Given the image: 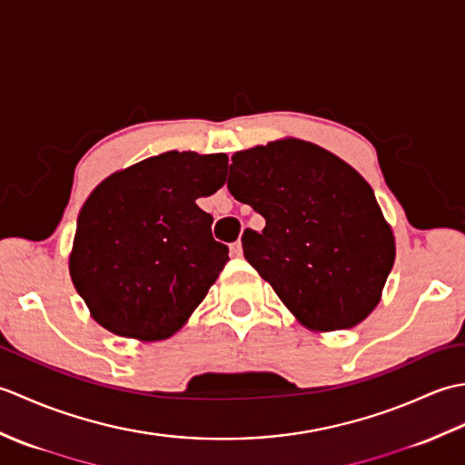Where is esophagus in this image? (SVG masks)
I'll list each match as a JSON object with an SVG mask.
<instances>
[{"instance_id": "34e87169", "label": "esophagus", "mask_w": 465, "mask_h": 465, "mask_svg": "<svg viewBox=\"0 0 465 465\" xmlns=\"http://www.w3.org/2000/svg\"><path fill=\"white\" fill-rule=\"evenodd\" d=\"M242 253H243L242 242L238 240V242H235V243H232V255H233V258H242Z\"/></svg>"}]
</instances>
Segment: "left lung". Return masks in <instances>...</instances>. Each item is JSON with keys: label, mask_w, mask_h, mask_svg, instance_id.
<instances>
[{"label": "left lung", "mask_w": 465, "mask_h": 465, "mask_svg": "<svg viewBox=\"0 0 465 465\" xmlns=\"http://www.w3.org/2000/svg\"><path fill=\"white\" fill-rule=\"evenodd\" d=\"M227 190L263 215L243 255L313 331L348 330L380 303L396 242L373 190L323 147L293 140L233 153Z\"/></svg>", "instance_id": "8db88e82"}]
</instances>
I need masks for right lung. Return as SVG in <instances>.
<instances>
[{"label": "right lung", "mask_w": 465, "mask_h": 465, "mask_svg": "<svg viewBox=\"0 0 465 465\" xmlns=\"http://www.w3.org/2000/svg\"><path fill=\"white\" fill-rule=\"evenodd\" d=\"M225 175V153L165 152L95 187L77 215L69 273L97 323L140 341L182 328L230 260L195 203Z\"/></svg>", "instance_id": "add662e5"}]
</instances>
